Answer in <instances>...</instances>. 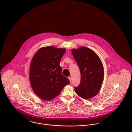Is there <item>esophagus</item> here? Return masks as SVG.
Here are the masks:
<instances>
[{"mask_svg":"<svg viewBox=\"0 0 132 132\" xmlns=\"http://www.w3.org/2000/svg\"><path fill=\"white\" fill-rule=\"evenodd\" d=\"M68 78H69V80H70V82H71V77H68Z\"/></svg>","mask_w":132,"mask_h":132,"instance_id":"1","label":"esophagus"}]
</instances>
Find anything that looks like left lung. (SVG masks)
Wrapping results in <instances>:
<instances>
[{"instance_id": "1", "label": "left lung", "mask_w": 132, "mask_h": 132, "mask_svg": "<svg viewBox=\"0 0 132 132\" xmlns=\"http://www.w3.org/2000/svg\"><path fill=\"white\" fill-rule=\"evenodd\" d=\"M72 53L81 73L80 84L75 87L76 93L85 100L92 98L98 94L102 85L103 63L94 51L86 47L73 49Z\"/></svg>"}]
</instances>
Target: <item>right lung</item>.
I'll list each match as a JSON object with an SVG mask.
<instances>
[{
  "label": "right lung",
  "instance_id": "right-lung-1",
  "mask_svg": "<svg viewBox=\"0 0 132 132\" xmlns=\"http://www.w3.org/2000/svg\"><path fill=\"white\" fill-rule=\"evenodd\" d=\"M66 49L52 46L40 48L35 53L30 65L29 80L34 93L46 101H50L60 94L70 83L62 74L60 61Z\"/></svg>",
  "mask_w": 132,
  "mask_h": 132
}]
</instances>
